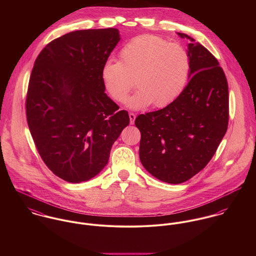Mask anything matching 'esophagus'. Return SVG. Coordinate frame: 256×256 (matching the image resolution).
<instances>
[{
    "instance_id": "1",
    "label": "esophagus",
    "mask_w": 256,
    "mask_h": 256,
    "mask_svg": "<svg viewBox=\"0 0 256 256\" xmlns=\"http://www.w3.org/2000/svg\"><path fill=\"white\" fill-rule=\"evenodd\" d=\"M129 118H130V124H134V122H135V119H136V115L134 114V113H132V112H130L129 113Z\"/></svg>"
}]
</instances>
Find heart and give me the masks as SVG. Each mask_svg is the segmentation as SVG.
I'll list each match as a JSON object with an SVG mask.
<instances>
[{
	"label": "heart",
	"instance_id": "obj_1",
	"mask_svg": "<svg viewBox=\"0 0 256 256\" xmlns=\"http://www.w3.org/2000/svg\"><path fill=\"white\" fill-rule=\"evenodd\" d=\"M120 58L104 62L102 78L112 100L119 104L127 100L136 78L139 90L127 102L131 110H144L154 104L158 108L168 106L187 84L190 59L178 43L143 34L124 45Z\"/></svg>",
	"mask_w": 256,
	"mask_h": 256
}]
</instances>
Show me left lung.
<instances>
[{"mask_svg": "<svg viewBox=\"0 0 256 256\" xmlns=\"http://www.w3.org/2000/svg\"><path fill=\"white\" fill-rule=\"evenodd\" d=\"M190 40L189 80L168 106L135 120L141 132L140 160L156 178L182 183L211 160L228 122V88L218 60L199 42Z\"/></svg>", "mask_w": 256, "mask_h": 256, "instance_id": "left-lung-1", "label": "left lung"}]
</instances>
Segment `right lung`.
I'll use <instances>...</instances> for the list:
<instances>
[{"label":"right lung","instance_id":"1","mask_svg":"<svg viewBox=\"0 0 256 256\" xmlns=\"http://www.w3.org/2000/svg\"><path fill=\"white\" fill-rule=\"evenodd\" d=\"M119 40L116 28L76 30L51 41L36 60L26 102L28 124L45 164L68 182L98 174L129 125L128 112L117 111L102 78Z\"/></svg>","mask_w":256,"mask_h":256}]
</instances>
